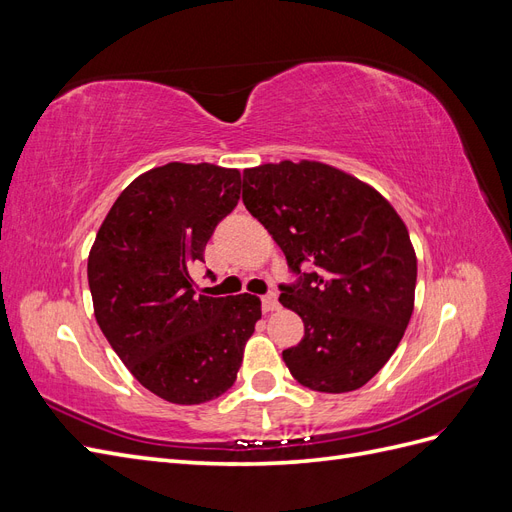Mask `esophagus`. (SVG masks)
<instances>
[{
    "label": "esophagus",
    "mask_w": 512,
    "mask_h": 512,
    "mask_svg": "<svg viewBox=\"0 0 512 512\" xmlns=\"http://www.w3.org/2000/svg\"><path fill=\"white\" fill-rule=\"evenodd\" d=\"M275 309H280V301H277L275 292H269V294H265V297H262V312L271 314V312H275Z\"/></svg>",
    "instance_id": "esophagus-1"
}]
</instances>
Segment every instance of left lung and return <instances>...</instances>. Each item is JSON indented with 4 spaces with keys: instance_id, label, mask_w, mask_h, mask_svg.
Instances as JSON below:
<instances>
[{
    "instance_id": "1",
    "label": "left lung",
    "mask_w": 512,
    "mask_h": 512,
    "mask_svg": "<svg viewBox=\"0 0 512 512\" xmlns=\"http://www.w3.org/2000/svg\"><path fill=\"white\" fill-rule=\"evenodd\" d=\"M243 205L299 275L280 286V303L305 327L282 352L292 378L320 393L361 389L397 350L414 309L404 220L371 185L314 160L245 168Z\"/></svg>"
}]
</instances>
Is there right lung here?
Here are the masks:
<instances>
[{"mask_svg": "<svg viewBox=\"0 0 512 512\" xmlns=\"http://www.w3.org/2000/svg\"><path fill=\"white\" fill-rule=\"evenodd\" d=\"M239 188L237 168H151L119 194L91 245L87 280L100 329L130 374L170 404L226 393L262 314L256 294L207 297L190 277Z\"/></svg>", "mask_w": 512, "mask_h": 512, "instance_id": "obj_1", "label": "right lung"}]
</instances>
